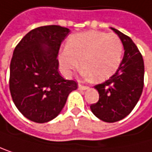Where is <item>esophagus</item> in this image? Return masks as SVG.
I'll use <instances>...</instances> for the list:
<instances>
[{"label":"esophagus","mask_w":152,"mask_h":152,"mask_svg":"<svg viewBox=\"0 0 152 152\" xmlns=\"http://www.w3.org/2000/svg\"><path fill=\"white\" fill-rule=\"evenodd\" d=\"M78 89L79 90H87V89H89V87L88 86H82V85H78Z\"/></svg>","instance_id":"1"}]
</instances>
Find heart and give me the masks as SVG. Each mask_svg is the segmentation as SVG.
<instances>
[{
  "mask_svg": "<svg viewBox=\"0 0 152 152\" xmlns=\"http://www.w3.org/2000/svg\"><path fill=\"white\" fill-rule=\"evenodd\" d=\"M123 56V44L115 34L88 31L72 35L66 48L60 51L58 61L62 73L69 77L80 65L86 79L104 81L116 73Z\"/></svg>",
  "mask_w": 152,
  "mask_h": 152,
  "instance_id": "1",
  "label": "heart"
}]
</instances>
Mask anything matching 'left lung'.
<instances>
[{"label": "left lung", "instance_id": "left-lung-1", "mask_svg": "<svg viewBox=\"0 0 152 152\" xmlns=\"http://www.w3.org/2000/svg\"><path fill=\"white\" fill-rule=\"evenodd\" d=\"M120 38L124 56L117 72L102 84L95 86L99 100L90 106L92 113L105 122H117L126 118L135 107L144 85V62L133 41L111 27Z\"/></svg>", "mask_w": 152, "mask_h": 152}]
</instances>
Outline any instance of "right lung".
I'll return each instance as SVG.
<instances>
[{
  "label": "right lung",
  "mask_w": 152,
  "mask_h": 152,
  "mask_svg": "<svg viewBox=\"0 0 152 152\" xmlns=\"http://www.w3.org/2000/svg\"><path fill=\"white\" fill-rule=\"evenodd\" d=\"M68 28L47 25L29 32L17 45L10 66V91L19 111L36 123L56 118L68 95L77 88L73 80L63 78L57 59Z\"/></svg>",
  "instance_id": "1"
}]
</instances>
